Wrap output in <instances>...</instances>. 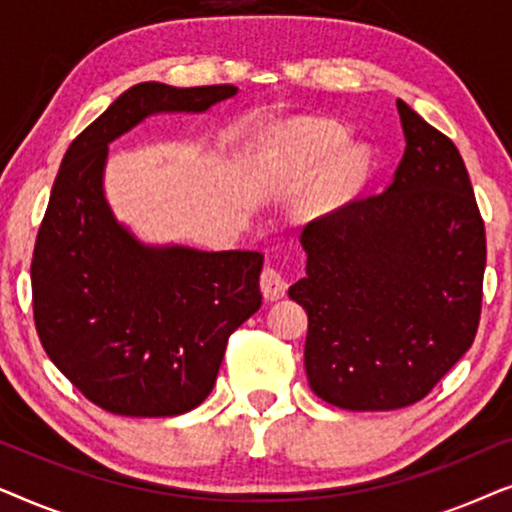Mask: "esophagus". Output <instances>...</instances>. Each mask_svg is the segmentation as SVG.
I'll use <instances>...</instances> for the list:
<instances>
[{
  "mask_svg": "<svg viewBox=\"0 0 512 512\" xmlns=\"http://www.w3.org/2000/svg\"><path fill=\"white\" fill-rule=\"evenodd\" d=\"M286 289H289V284H286L282 272L275 270V268H265L261 272V291H263L265 298H268V300L284 298Z\"/></svg>",
  "mask_w": 512,
  "mask_h": 512,
  "instance_id": "esophagus-1",
  "label": "esophagus"
}]
</instances>
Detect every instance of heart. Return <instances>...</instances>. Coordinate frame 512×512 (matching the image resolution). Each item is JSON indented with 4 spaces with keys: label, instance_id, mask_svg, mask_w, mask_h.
I'll return each mask as SVG.
<instances>
[{
    "label": "heart",
    "instance_id": "heart-1",
    "mask_svg": "<svg viewBox=\"0 0 512 512\" xmlns=\"http://www.w3.org/2000/svg\"><path fill=\"white\" fill-rule=\"evenodd\" d=\"M347 142V132L328 121H300L286 132L284 146L303 165H321L332 158L326 172V195L331 202H342L363 184L370 170V151L361 144L341 148ZM343 151L340 152L339 149Z\"/></svg>",
    "mask_w": 512,
    "mask_h": 512
}]
</instances>
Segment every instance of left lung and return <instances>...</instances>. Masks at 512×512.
<instances>
[{
    "label": "left lung",
    "instance_id": "8db88e82",
    "mask_svg": "<svg viewBox=\"0 0 512 512\" xmlns=\"http://www.w3.org/2000/svg\"><path fill=\"white\" fill-rule=\"evenodd\" d=\"M405 153L380 195L312 221L307 275L289 296L307 312L314 394L345 410L417 403L473 345L487 247L457 146L396 100Z\"/></svg>",
    "mask_w": 512,
    "mask_h": 512
}]
</instances>
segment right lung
<instances>
[{"instance_id":"obj_1","label":"right lung","mask_w":512,"mask_h":512,"mask_svg":"<svg viewBox=\"0 0 512 512\" xmlns=\"http://www.w3.org/2000/svg\"><path fill=\"white\" fill-rule=\"evenodd\" d=\"M235 95L137 83L62 158L34 244V324L60 373L114 415L174 417L205 401L230 333L261 307L263 254L139 240L104 191L109 144L149 116L207 114Z\"/></svg>"}]
</instances>
